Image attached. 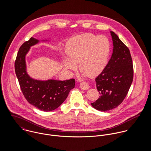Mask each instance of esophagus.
Segmentation results:
<instances>
[{"mask_svg": "<svg viewBox=\"0 0 151 151\" xmlns=\"http://www.w3.org/2000/svg\"><path fill=\"white\" fill-rule=\"evenodd\" d=\"M80 88L82 89H88L90 88V86H89V84L86 83V82H82L81 83H80Z\"/></svg>", "mask_w": 151, "mask_h": 151, "instance_id": "34e87169", "label": "esophagus"}]
</instances>
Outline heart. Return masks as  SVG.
Listing matches in <instances>:
<instances>
[{"mask_svg":"<svg viewBox=\"0 0 151 151\" xmlns=\"http://www.w3.org/2000/svg\"><path fill=\"white\" fill-rule=\"evenodd\" d=\"M110 52V42L104 35L96 36L91 33L71 38L67 43L65 52L69 59H63L65 67L72 71L80 70L89 77L101 73L108 63Z\"/></svg>","mask_w":151,"mask_h":151,"instance_id":"obj_1","label":"heart"}]
</instances>
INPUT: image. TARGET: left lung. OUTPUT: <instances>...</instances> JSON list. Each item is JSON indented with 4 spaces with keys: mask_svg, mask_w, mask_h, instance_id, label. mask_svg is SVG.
I'll return each instance as SVG.
<instances>
[{
    "mask_svg": "<svg viewBox=\"0 0 151 151\" xmlns=\"http://www.w3.org/2000/svg\"><path fill=\"white\" fill-rule=\"evenodd\" d=\"M113 53L103 71L95 78L101 95L92 106L101 111L117 107L126 96L133 79L132 61L129 48L113 31Z\"/></svg>",
    "mask_w": 151,
    "mask_h": 151,
    "instance_id": "obj_1",
    "label": "left lung"
}]
</instances>
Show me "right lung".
<instances>
[{"label": "right lung", "mask_w": 151, "mask_h": 151, "mask_svg": "<svg viewBox=\"0 0 151 151\" xmlns=\"http://www.w3.org/2000/svg\"><path fill=\"white\" fill-rule=\"evenodd\" d=\"M40 42V40L31 37L29 41L22 45L15 61V71L22 92L27 101L41 110L49 111L54 110L63 103L70 90L74 88L76 81L73 78L65 81L53 79L40 80L28 75L25 56L30 47Z\"/></svg>", "instance_id": "add662e5"}]
</instances>
